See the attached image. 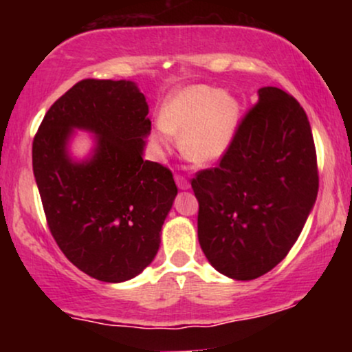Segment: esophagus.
<instances>
[{
  "mask_svg": "<svg viewBox=\"0 0 352 352\" xmlns=\"http://www.w3.org/2000/svg\"><path fill=\"white\" fill-rule=\"evenodd\" d=\"M175 184H177V187H179L180 190L190 188V184L187 182V179H184V177H180V175L175 177Z\"/></svg>",
  "mask_w": 352,
  "mask_h": 352,
  "instance_id": "esophagus-1",
  "label": "esophagus"
}]
</instances>
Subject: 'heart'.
Wrapping results in <instances>:
<instances>
[{"label": "heart", "instance_id": "heart-1", "mask_svg": "<svg viewBox=\"0 0 352 352\" xmlns=\"http://www.w3.org/2000/svg\"><path fill=\"white\" fill-rule=\"evenodd\" d=\"M241 122L236 96L205 84L175 91L160 109L159 124L152 129V144L167 155L179 135L180 151L195 164H212L235 142Z\"/></svg>", "mask_w": 352, "mask_h": 352}]
</instances>
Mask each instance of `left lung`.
<instances>
[{
  "mask_svg": "<svg viewBox=\"0 0 352 352\" xmlns=\"http://www.w3.org/2000/svg\"><path fill=\"white\" fill-rule=\"evenodd\" d=\"M318 187L306 112L281 89L261 87L220 164L192 180L210 265L241 281L273 270L296 243Z\"/></svg>",
  "mask_w": 352,
  "mask_h": 352,
  "instance_id": "8db88e82",
  "label": "left lung"
}]
</instances>
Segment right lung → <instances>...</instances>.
Instances as JSON below:
<instances>
[{
  "mask_svg": "<svg viewBox=\"0 0 352 352\" xmlns=\"http://www.w3.org/2000/svg\"><path fill=\"white\" fill-rule=\"evenodd\" d=\"M148 106L132 80L84 79L52 104L33 142V172L60 252L99 281L132 280L152 263L177 197L172 172L144 160ZM76 130L93 135L84 160Z\"/></svg>",
  "mask_w": 352,
  "mask_h": 352,
  "instance_id": "1",
  "label": "right lung"
}]
</instances>
